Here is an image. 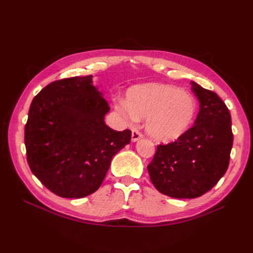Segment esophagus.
Returning <instances> with one entry per match:
<instances>
[{"label":"esophagus","mask_w":253,"mask_h":253,"mask_svg":"<svg viewBox=\"0 0 253 253\" xmlns=\"http://www.w3.org/2000/svg\"><path fill=\"white\" fill-rule=\"evenodd\" d=\"M143 137V135L138 131V129H133V132H132V141L133 142H136V141H138L139 139H141Z\"/></svg>","instance_id":"1"}]
</instances>
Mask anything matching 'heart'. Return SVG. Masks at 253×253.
<instances>
[{
	"instance_id": "b5f03b06",
	"label": "heart",
	"mask_w": 253,
	"mask_h": 253,
	"mask_svg": "<svg viewBox=\"0 0 253 253\" xmlns=\"http://www.w3.org/2000/svg\"><path fill=\"white\" fill-rule=\"evenodd\" d=\"M197 110L195 98L188 91L162 83H148L129 88L126 102L116 111L127 122L145 118V131L158 142H172L192 126Z\"/></svg>"
}]
</instances>
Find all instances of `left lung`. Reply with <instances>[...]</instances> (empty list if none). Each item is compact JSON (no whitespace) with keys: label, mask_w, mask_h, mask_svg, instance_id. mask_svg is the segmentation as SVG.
Wrapping results in <instances>:
<instances>
[{"label":"left lung","mask_w":253,"mask_h":253,"mask_svg":"<svg viewBox=\"0 0 253 253\" xmlns=\"http://www.w3.org/2000/svg\"><path fill=\"white\" fill-rule=\"evenodd\" d=\"M191 84L200 101L194 126L176 141L157 145L148 166L154 187L175 198L200 197L215 186L228 169L233 143L225 102L214 91Z\"/></svg>","instance_id":"obj_1"}]
</instances>
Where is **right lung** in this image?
<instances>
[{
  "instance_id": "obj_1",
  "label": "right lung",
  "mask_w": 253,
  "mask_h": 253,
  "mask_svg": "<svg viewBox=\"0 0 253 253\" xmlns=\"http://www.w3.org/2000/svg\"><path fill=\"white\" fill-rule=\"evenodd\" d=\"M109 111L93 76L53 81L34 98L25 126L27 163L52 193L81 198L101 186L112 158L132 136L105 125Z\"/></svg>"
}]
</instances>
